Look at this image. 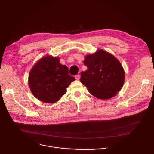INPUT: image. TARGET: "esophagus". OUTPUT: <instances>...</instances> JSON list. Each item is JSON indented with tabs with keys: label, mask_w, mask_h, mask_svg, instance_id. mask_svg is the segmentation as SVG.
<instances>
[{
	"label": "esophagus",
	"mask_w": 154,
	"mask_h": 154,
	"mask_svg": "<svg viewBox=\"0 0 154 154\" xmlns=\"http://www.w3.org/2000/svg\"><path fill=\"white\" fill-rule=\"evenodd\" d=\"M75 79L76 80H79L80 79V75L79 74H77V75H75Z\"/></svg>",
	"instance_id": "34e87169"
}]
</instances>
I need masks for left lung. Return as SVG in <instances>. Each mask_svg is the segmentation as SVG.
I'll list each match as a JSON object with an SVG mask.
<instances>
[{
	"label": "left lung",
	"instance_id": "left-lung-1",
	"mask_svg": "<svg viewBox=\"0 0 154 154\" xmlns=\"http://www.w3.org/2000/svg\"><path fill=\"white\" fill-rule=\"evenodd\" d=\"M83 64L87 70L81 72L80 82L88 91L100 99H110L123 86L125 73L120 62L112 54L99 49L86 55Z\"/></svg>",
	"mask_w": 154,
	"mask_h": 154
}]
</instances>
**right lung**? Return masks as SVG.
Wrapping results in <instances>:
<instances>
[{
    "instance_id": "add662e5",
    "label": "right lung",
    "mask_w": 154,
    "mask_h": 154,
    "mask_svg": "<svg viewBox=\"0 0 154 154\" xmlns=\"http://www.w3.org/2000/svg\"><path fill=\"white\" fill-rule=\"evenodd\" d=\"M75 79L68 68L60 63L58 57L45 56L33 66L29 75L30 90L41 102L53 103L59 100L67 87Z\"/></svg>"
}]
</instances>
